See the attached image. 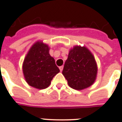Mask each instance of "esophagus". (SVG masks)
<instances>
[{
	"instance_id": "obj_1",
	"label": "esophagus",
	"mask_w": 122,
	"mask_h": 122,
	"mask_svg": "<svg viewBox=\"0 0 122 122\" xmlns=\"http://www.w3.org/2000/svg\"><path fill=\"white\" fill-rule=\"evenodd\" d=\"M63 68H64V66H60V67H59V69H60V71H62V70H63Z\"/></svg>"
}]
</instances>
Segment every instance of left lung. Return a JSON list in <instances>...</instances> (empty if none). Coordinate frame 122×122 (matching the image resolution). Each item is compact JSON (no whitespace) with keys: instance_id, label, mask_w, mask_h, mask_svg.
<instances>
[{"instance_id":"8db88e82","label":"left lung","mask_w":122,"mask_h":122,"mask_svg":"<svg viewBox=\"0 0 122 122\" xmlns=\"http://www.w3.org/2000/svg\"><path fill=\"white\" fill-rule=\"evenodd\" d=\"M97 67L94 56L87 48L75 46L65 62L62 74L71 88L83 90L93 84Z\"/></svg>"}]
</instances>
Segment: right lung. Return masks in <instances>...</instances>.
<instances>
[{
  "instance_id": "right-lung-1",
  "label": "right lung",
  "mask_w": 122,
  "mask_h": 122,
  "mask_svg": "<svg viewBox=\"0 0 122 122\" xmlns=\"http://www.w3.org/2000/svg\"><path fill=\"white\" fill-rule=\"evenodd\" d=\"M49 51L48 45L36 42L24 60L23 71L26 81L30 86L38 89L47 88L52 78L60 71Z\"/></svg>"
}]
</instances>
